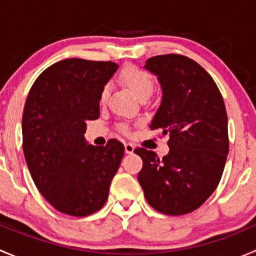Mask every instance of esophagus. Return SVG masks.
I'll return each mask as SVG.
<instances>
[{"label":"esophagus","instance_id":"1","mask_svg":"<svg viewBox=\"0 0 256 256\" xmlns=\"http://www.w3.org/2000/svg\"><path fill=\"white\" fill-rule=\"evenodd\" d=\"M134 150H135V146L132 144H125V152L126 154H132Z\"/></svg>","mask_w":256,"mask_h":256}]
</instances>
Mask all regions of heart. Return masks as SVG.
Returning a JSON list of instances; mask_svg holds the SVG:
<instances>
[{"mask_svg": "<svg viewBox=\"0 0 256 256\" xmlns=\"http://www.w3.org/2000/svg\"><path fill=\"white\" fill-rule=\"evenodd\" d=\"M121 82L128 88L131 92L138 98V100L148 99L151 96L152 92H154V80L152 76H150L148 72H146L142 68L138 66H126L122 72H121ZM108 96V88H104L100 95V100L102 102H105Z\"/></svg>", "mask_w": 256, "mask_h": 256, "instance_id": "heart-1", "label": "heart"}]
</instances>
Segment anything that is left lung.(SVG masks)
Returning a JSON list of instances; mask_svg holds the SVG:
<instances>
[{
    "mask_svg": "<svg viewBox=\"0 0 256 256\" xmlns=\"http://www.w3.org/2000/svg\"><path fill=\"white\" fill-rule=\"evenodd\" d=\"M144 68L162 90L150 128L168 135L170 151L158 158L136 148L144 162L138 180L151 207L182 216L200 207L223 174L229 152L226 105L212 76L187 56H152Z\"/></svg>",
    "mask_w": 256,
    "mask_h": 256,
    "instance_id": "left-lung-1",
    "label": "left lung"
}]
</instances>
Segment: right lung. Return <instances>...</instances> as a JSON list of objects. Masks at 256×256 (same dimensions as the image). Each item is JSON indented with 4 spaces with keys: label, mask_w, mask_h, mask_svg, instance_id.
Listing matches in <instances>:
<instances>
[{
    "label": "right lung",
    "mask_w": 256,
    "mask_h": 256,
    "mask_svg": "<svg viewBox=\"0 0 256 256\" xmlns=\"http://www.w3.org/2000/svg\"><path fill=\"white\" fill-rule=\"evenodd\" d=\"M118 66L112 62L64 59L46 69L33 86L22 116L23 152L33 182L56 210L74 216L105 204L124 144L85 140L86 121L100 115V95Z\"/></svg>",
    "instance_id": "right-lung-1"
}]
</instances>
